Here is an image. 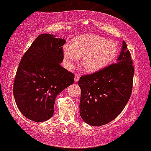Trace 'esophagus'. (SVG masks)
I'll list each match as a JSON object with an SVG mask.
<instances>
[{"mask_svg": "<svg viewBox=\"0 0 151 151\" xmlns=\"http://www.w3.org/2000/svg\"><path fill=\"white\" fill-rule=\"evenodd\" d=\"M80 76L79 75L78 73H76L75 74V78H74V80H75V82H77L78 81L80 80Z\"/></svg>", "mask_w": 151, "mask_h": 151, "instance_id": "esophagus-1", "label": "esophagus"}]
</instances>
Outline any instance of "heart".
<instances>
[{
    "instance_id": "1",
    "label": "heart",
    "mask_w": 151,
    "mask_h": 151,
    "mask_svg": "<svg viewBox=\"0 0 151 151\" xmlns=\"http://www.w3.org/2000/svg\"><path fill=\"white\" fill-rule=\"evenodd\" d=\"M117 48L112 41L106 40L95 34H86L74 39L63 47L65 59L69 67H72L78 58L82 57L83 68L94 72L108 65L115 59Z\"/></svg>"
}]
</instances>
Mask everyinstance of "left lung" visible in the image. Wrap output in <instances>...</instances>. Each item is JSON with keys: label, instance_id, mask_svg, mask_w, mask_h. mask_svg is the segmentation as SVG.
<instances>
[{"label": "left lung", "instance_id": "8db88e82", "mask_svg": "<svg viewBox=\"0 0 151 151\" xmlns=\"http://www.w3.org/2000/svg\"><path fill=\"white\" fill-rule=\"evenodd\" d=\"M127 45L115 63L80 77V114L92 126L105 125L117 117L128 102L132 92L134 68Z\"/></svg>", "mask_w": 151, "mask_h": 151}]
</instances>
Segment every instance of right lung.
<instances>
[{"label":"right lung","instance_id":"obj_1","mask_svg":"<svg viewBox=\"0 0 151 151\" xmlns=\"http://www.w3.org/2000/svg\"><path fill=\"white\" fill-rule=\"evenodd\" d=\"M63 38L42 34L37 37L19 64L13 95L21 113L35 122L49 119L55 99L74 82V74L60 65L63 60Z\"/></svg>","mask_w":151,"mask_h":151}]
</instances>
